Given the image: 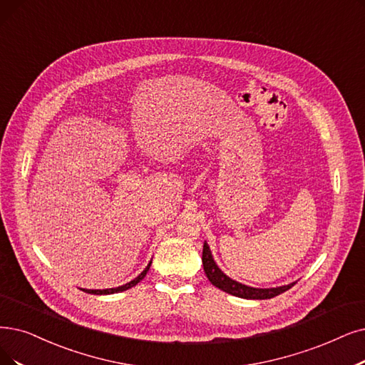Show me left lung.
I'll return each mask as SVG.
<instances>
[{
	"instance_id": "1",
	"label": "left lung",
	"mask_w": 365,
	"mask_h": 365,
	"mask_svg": "<svg viewBox=\"0 0 365 365\" xmlns=\"http://www.w3.org/2000/svg\"><path fill=\"white\" fill-rule=\"evenodd\" d=\"M202 264H203V269H205L208 280L212 283V286L223 290V292H226V294H230V295L238 297V298H244V299H269V298H274L277 295L286 292V290H289L294 284H297V282H294V283L284 284V286L260 289V287H252V286L242 284L237 280H232L230 277L226 275L215 264V260L212 257V253L210 250V245L207 244V241L203 242Z\"/></svg>"
}]
</instances>
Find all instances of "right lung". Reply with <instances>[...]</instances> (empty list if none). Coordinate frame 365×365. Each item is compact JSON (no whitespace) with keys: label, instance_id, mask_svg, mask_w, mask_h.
<instances>
[{"label":"right lung","instance_id":"add662e5","mask_svg":"<svg viewBox=\"0 0 365 365\" xmlns=\"http://www.w3.org/2000/svg\"><path fill=\"white\" fill-rule=\"evenodd\" d=\"M150 267H151V262L150 264L147 265V268H145L136 279H133L132 282H128V283H125V284H123V286H118V287H110V289H82L83 292H86V294H93V295H110V294H118V292H124V290H127V289H130V287H133V286H136L140 280H143V277L147 275V272H148V269H150Z\"/></svg>","mask_w":365,"mask_h":365}]
</instances>
